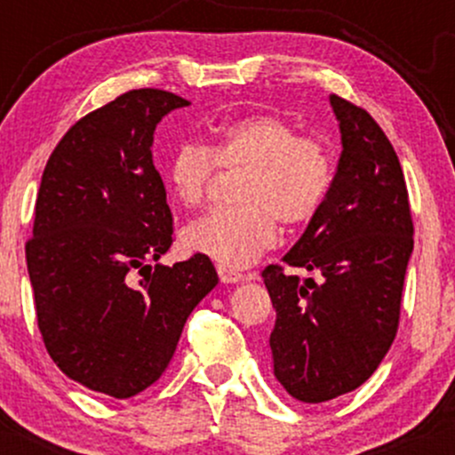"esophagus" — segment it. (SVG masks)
Masks as SVG:
<instances>
[{"mask_svg":"<svg viewBox=\"0 0 455 455\" xmlns=\"http://www.w3.org/2000/svg\"><path fill=\"white\" fill-rule=\"evenodd\" d=\"M218 275H220V280L224 282V284H237V282L245 280L243 274H239V271H235V269L222 267V265H218Z\"/></svg>","mask_w":455,"mask_h":455,"instance_id":"obj_1","label":"esophagus"}]
</instances>
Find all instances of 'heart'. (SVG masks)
<instances>
[{
	"mask_svg": "<svg viewBox=\"0 0 455 455\" xmlns=\"http://www.w3.org/2000/svg\"><path fill=\"white\" fill-rule=\"evenodd\" d=\"M216 164L243 169L235 210H218L181 231L192 254L228 269L250 267L278 237V224L293 228L316 216L331 184V156L312 134H297L293 124L275 115H250L218 130L212 149L181 143L164 177L177 201L198 207L205 201Z\"/></svg>",
	"mask_w": 455,
	"mask_h": 455,
	"instance_id": "1",
	"label": "heart"
}]
</instances>
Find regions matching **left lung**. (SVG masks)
<instances>
[{"mask_svg": "<svg viewBox=\"0 0 455 455\" xmlns=\"http://www.w3.org/2000/svg\"><path fill=\"white\" fill-rule=\"evenodd\" d=\"M340 128L336 175L284 263L318 282L263 269L275 325L274 374L295 400L318 404L372 377L398 331L412 252L404 173L380 126L363 108L329 96Z\"/></svg>", "mask_w": 455, "mask_h": 455, "instance_id": "left-lung-1", "label": "left lung"}]
</instances>
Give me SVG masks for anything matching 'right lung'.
<instances>
[{"mask_svg":"<svg viewBox=\"0 0 455 455\" xmlns=\"http://www.w3.org/2000/svg\"><path fill=\"white\" fill-rule=\"evenodd\" d=\"M188 104L162 90L122 93L68 130L40 181L25 245L40 333L68 379L111 398L162 377L188 316L218 284L203 254L148 265L173 243L154 132Z\"/></svg>","mask_w":455,"mask_h":455,"instance_id":"1","label":"right lung"}]
</instances>
